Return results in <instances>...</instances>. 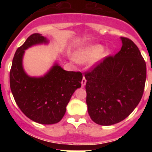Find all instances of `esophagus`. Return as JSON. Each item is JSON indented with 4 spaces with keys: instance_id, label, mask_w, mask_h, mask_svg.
<instances>
[{
    "instance_id": "1",
    "label": "esophagus",
    "mask_w": 152,
    "mask_h": 152,
    "mask_svg": "<svg viewBox=\"0 0 152 152\" xmlns=\"http://www.w3.org/2000/svg\"><path fill=\"white\" fill-rule=\"evenodd\" d=\"M86 82H87V80H86L85 77H84V76L83 77V79H82V81H81V85H82V87H84L86 84Z\"/></svg>"
}]
</instances>
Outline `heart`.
Returning <instances> with one entry per match:
<instances>
[{
    "label": "heart",
    "instance_id": "heart-1",
    "mask_svg": "<svg viewBox=\"0 0 152 152\" xmlns=\"http://www.w3.org/2000/svg\"><path fill=\"white\" fill-rule=\"evenodd\" d=\"M103 46L101 45H91L79 49L76 53V61L80 63H87L92 60L96 63L100 60L110 56V50L103 51Z\"/></svg>",
    "mask_w": 152,
    "mask_h": 152
}]
</instances>
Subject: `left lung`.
I'll return each instance as SVG.
<instances>
[{"label": "left lung", "mask_w": 152, "mask_h": 152, "mask_svg": "<svg viewBox=\"0 0 152 152\" xmlns=\"http://www.w3.org/2000/svg\"><path fill=\"white\" fill-rule=\"evenodd\" d=\"M120 39L123 45L117 54L84 75L88 113L101 126L116 124L129 116L144 92L145 61L133 42Z\"/></svg>", "instance_id": "8db88e82"}]
</instances>
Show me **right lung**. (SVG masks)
Masks as SVG:
<instances>
[{
	"instance_id": "obj_1",
	"label": "right lung",
	"mask_w": 152,
	"mask_h": 152,
	"mask_svg": "<svg viewBox=\"0 0 152 152\" xmlns=\"http://www.w3.org/2000/svg\"><path fill=\"white\" fill-rule=\"evenodd\" d=\"M49 42L39 33L29 36L17 49L10 72V89L19 108L31 120L44 125L55 124L62 119L71 97L81 87L83 78L80 72L65 71L57 61L42 76L33 77L25 72V51Z\"/></svg>"
}]
</instances>
